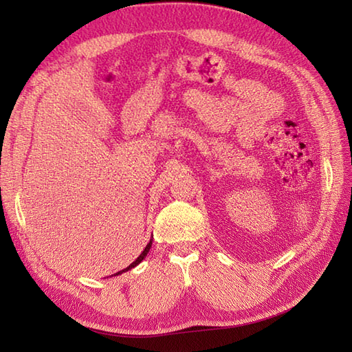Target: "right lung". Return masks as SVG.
I'll list each match as a JSON object with an SVG mask.
<instances>
[{"instance_id":"obj_1","label":"right lung","mask_w":352,"mask_h":352,"mask_svg":"<svg viewBox=\"0 0 352 352\" xmlns=\"http://www.w3.org/2000/svg\"><path fill=\"white\" fill-rule=\"evenodd\" d=\"M151 245H153V239H149V242H148V245L145 246V250H144V251H142V254H140V256H139V257H138L136 260H134V261H133V263H131L130 266H126L125 269H122V271H119V272H116V274H113V275H115V276H116V275H121L122 272H126V271H130V269H133V267H136V266H138V265L140 263V261H142V260H144V258L146 257V254L149 252V248H151Z\"/></svg>"}]
</instances>
